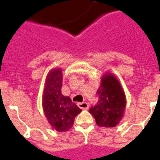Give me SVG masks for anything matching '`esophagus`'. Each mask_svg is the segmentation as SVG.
Masks as SVG:
<instances>
[{
	"label": "esophagus",
	"mask_w": 160,
	"mask_h": 160,
	"mask_svg": "<svg viewBox=\"0 0 160 160\" xmlns=\"http://www.w3.org/2000/svg\"><path fill=\"white\" fill-rule=\"evenodd\" d=\"M78 107L80 108H81V109H87L88 107H89V105H88L87 102H79V103H78Z\"/></svg>",
	"instance_id": "1"
}]
</instances>
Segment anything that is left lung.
I'll return each instance as SVG.
<instances>
[{
  "label": "left lung",
  "mask_w": 160,
  "mask_h": 160,
  "mask_svg": "<svg viewBox=\"0 0 160 160\" xmlns=\"http://www.w3.org/2000/svg\"><path fill=\"white\" fill-rule=\"evenodd\" d=\"M97 94L99 97L98 103L89 110L97 125L102 127H114L119 125L125 113L126 99L116 76L110 72L105 73L102 76Z\"/></svg>",
  "instance_id": "left-lung-1"
}]
</instances>
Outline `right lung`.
Listing matches in <instances>:
<instances>
[{"label":"right lung","instance_id":"obj_1","mask_svg":"<svg viewBox=\"0 0 160 160\" xmlns=\"http://www.w3.org/2000/svg\"><path fill=\"white\" fill-rule=\"evenodd\" d=\"M62 68H52L44 84L42 108L51 127L58 132L69 131L75 116L82 111L69 97L62 95Z\"/></svg>","mask_w":160,"mask_h":160}]
</instances>
